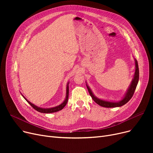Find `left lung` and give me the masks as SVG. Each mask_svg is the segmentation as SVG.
Instances as JSON below:
<instances>
[{
    "label": "left lung",
    "mask_w": 153,
    "mask_h": 153,
    "mask_svg": "<svg viewBox=\"0 0 153 153\" xmlns=\"http://www.w3.org/2000/svg\"><path fill=\"white\" fill-rule=\"evenodd\" d=\"M134 61H135V72H134V78L133 79V81L131 83V85H130L129 88H128V89L125 94V96L122 100H120L118 102H108V101H105V100L99 99L96 97L93 94L92 92L90 89L89 86L86 84L88 91H89V92L91 96V97L92 98V99L94 100V102L95 103H97L98 105H99L100 106L103 107L112 108V107H121V106L125 105V103H126L131 99V97H133V95L134 94V92L135 91L136 86H137L138 81H139V68H138V61H136V59H134Z\"/></svg>",
    "instance_id": "left-lung-1"
}]
</instances>
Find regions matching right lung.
<instances>
[{
  "instance_id": "add662e5",
  "label": "right lung",
  "mask_w": 153,
  "mask_h": 153,
  "mask_svg": "<svg viewBox=\"0 0 153 153\" xmlns=\"http://www.w3.org/2000/svg\"><path fill=\"white\" fill-rule=\"evenodd\" d=\"M69 83L67 85V87H66V99L64 100V101L61 104V105H58V106H56L55 107H52V108H40V107H38L37 106L35 105L34 104L31 103V102H30L26 98H25L23 97V98L25 99L27 102L30 104V105L33 107L35 110H36V111L40 112V113H44V114H50V113H54V112H56V111H58L61 110H62L64 107L66 106V103L68 101V98H69V86H68Z\"/></svg>"
}]
</instances>
